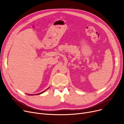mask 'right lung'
<instances>
[{
  "label": "right lung",
  "mask_w": 124,
  "mask_h": 124,
  "mask_svg": "<svg viewBox=\"0 0 124 124\" xmlns=\"http://www.w3.org/2000/svg\"><path fill=\"white\" fill-rule=\"evenodd\" d=\"M49 88H48L47 89H46L45 90H44V92H42V93H38V94H28V95H39V94H41V93H44L46 90H47L48 89H49Z\"/></svg>",
  "instance_id": "1"
}]
</instances>
